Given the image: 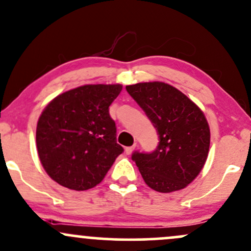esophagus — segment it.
Segmentation results:
<instances>
[{
  "label": "esophagus",
  "instance_id": "obj_1",
  "mask_svg": "<svg viewBox=\"0 0 251 251\" xmlns=\"http://www.w3.org/2000/svg\"><path fill=\"white\" fill-rule=\"evenodd\" d=\"M135 148H137V143H134L133 145H132V146H128V148H126V149H125L126 154H131L132 152L134 151V149H135Z\"/></svg>",
  "mask_w": 251,
  "mask_h": 251
}]
</instances>
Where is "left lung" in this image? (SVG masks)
Returning <instances> with one entry per match:
<instances>
[{"mask_svg": "<svg viewBox=\"0 0 251 251\" xmlns=\"http://www.w3.org/2000/svg\"><path fill=\"white\" fill-rule=\"evenodd\" d=\"M126 91L157 129L154 151H134L132 160L144 180L158 192L184 189L197 177L208 158L210 128L203 112L168 83L140 82Z\"/></svg>", "mask_w": 251, "mask_h": 251, "instance_id": "1", "label": "left lung"}]
</instances>
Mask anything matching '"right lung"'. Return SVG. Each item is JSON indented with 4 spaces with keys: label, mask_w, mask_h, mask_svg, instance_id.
Segmentation results:
<instances>
[{
    "label": "right lung",
    "mask_w": 251,
    "mask_h": 251,
    "mask_svg": "<svg viewBox=\"0 0 251 251\" xmlns=\"http://www.w3.org/2000/svg\"><path fill=\"white\" fill-rule=\"evenodd\" d=\"M122 89V85H85L46 106L37 122L36 146L51 179L76 191L103 179L124 152L109 116V106Z\"/></svg>",
    "instance_id": "right-lung-1"
}]
</instances>
